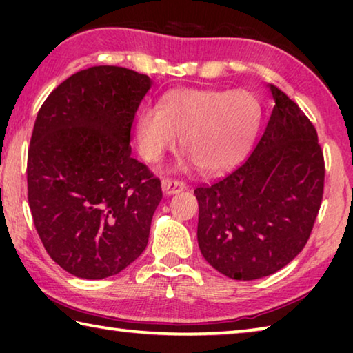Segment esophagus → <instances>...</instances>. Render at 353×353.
I'll return each instance as SVG.
<instances>
[{"label": "esophagus", "instance_id": "34e87169", "mask_svg": "<svg viewBox=\"0 0 353 353\" xmlns=\"http://www.w3.org/2000/svg\"><path fill=\"white\" fill-rule=\"evenodd\" d=\"M162 190L166 196L181 193L185 190V183L182 181H176V179H163L162 181Z\"/></svg>", "mask_w": 353, "mask_h": 353}]
</instances>
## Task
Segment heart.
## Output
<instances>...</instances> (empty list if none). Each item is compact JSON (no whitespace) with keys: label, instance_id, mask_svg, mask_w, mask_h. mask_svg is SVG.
Listing matches in <instances>:
<instances>
[{"label":"heart","instance_id":"obj_1","mask_svg":"<svg viewBox=\"0 0 353 353\" xmlns=\"http://www.w3.org/2000/svg\"><path fill=\"white\" fill-rule=\"evenodd\" d=\"M260 123V105L252 93L218 88H174L146 107L137 118V146L148 162H157L182 149L207 172L219 174L234 168L252 146Z\"/></svg>","mask_w":353,"mask_h":353}]
</instances>
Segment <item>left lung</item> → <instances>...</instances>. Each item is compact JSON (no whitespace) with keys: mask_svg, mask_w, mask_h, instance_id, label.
Returning a JSON list of instances; mask_svg holds the SVG:
<instances>
[{"mask_svg":"<svg viewBox=\"0 0 353 353\" xmlns=\"http://www.w3.org/2000/svg\"><path fill=\"white\" fill-rule=\"evenodd\" d=\"M274 109L246 162L194 190L198 243L214 270L255 280L282 270L305 246L324 193V155L312 121L272 83Z\"/></svg>","mask_w":353,"mask_h":353,"instance_id":"1","label":"left lung"}]
</instances>
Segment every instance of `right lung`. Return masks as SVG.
I'll return each instance as SVG.
<instances>
[{
    "instance_id": "add662e5",
    "label": "right lung",
    "mask_w": 353,
    "mask_h": 353,
    "mask_svg": "<svg viewBox=\"0 0 353 353\" xmlns=\"http://www.w3.org/2000/svg\"><path fill=\"white\" fill-rule=\"evenodd\" d=\"M152 81L101 65L51 92L28 151V201L46 252L76 277L121 272L148 246L160 181L130 152L135 112Z\"/></svg>"
}]
</instances>
